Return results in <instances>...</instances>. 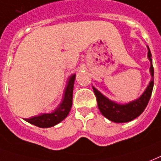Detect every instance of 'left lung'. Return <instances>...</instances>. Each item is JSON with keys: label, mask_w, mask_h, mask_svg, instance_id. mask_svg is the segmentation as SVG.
I'll use <instances>...</instances> for the list:
<instances>
[{"label": "left lung", "mask_w": 161, "mask_h": 161, "mask_svg": "<svg viewBox=\"0 0 161 161\" xmlns=\"http://www.w3.org/2000/svg\"><path fill=\"white\" fill-rule=\"evenodd\" d=\"M147 48H148V58L150 61L149 72L151 75V80L142 95L137 100L125 104H119L113 100H109L107 97H105L93 86V90L96 96L99 110L103 116L106 117L108 120L116 123H124V122L131 121L140 116L148 105L154 87V67L152 64L151 52L149 46H147Z\"/></svg>", "instance_id": "8db88e82"}]
</instances>
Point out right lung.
<instances>
[{
	"label": "right lung",
	"instance_id": "right-lung-1",
	"mask_svg": "<svg viewBox=\"0 0 161 161\" xmlns=\"http://www.w3.org/2000/svg\"><path fill=\"white\" fill-rule=\"evenodd\" d=\"M76 74H72L68 78L67 87L65 89L64 96L60 103V105L51 112V113H43L38 116H32L30 118L24 119L30 124L37 126L42 128H47L56 126L63 121L67 115L69 114L72 105V93H73V85L75 81Z\"/></svg>",
	"mask_w": 161,
	"mask_h": 161
}]
</instances>
